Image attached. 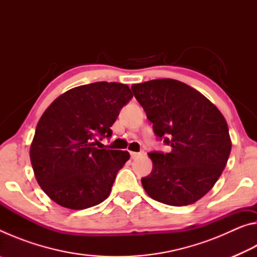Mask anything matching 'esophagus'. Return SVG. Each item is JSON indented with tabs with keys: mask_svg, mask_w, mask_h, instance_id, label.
I'll return each instance as SVG.
<instances>
[{
	"mask_svg": "<svg viewBox=\"0 0 257 257\" xmlns=\"http://www.w3.org/2000/svg\"><path fill=\"white\" fill-rule=\"evenodd\" d=\"M143 155H144V153H143V152H130V156H132L133 160L141 158V156H143Z\"/></svg>",
	"mask_w": 257,
	"mask_h": 257,
	"instance_id": "34e87169",
	"label": "esophagus"
}]
</instances>
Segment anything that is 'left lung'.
<instances>
[{
  "instance_id": "obj_1",
  "label": "left lung",
  "mask_w": 257,
  "mask_h": 257,
  "mask_svg": "<svg viewBox=\"0 0 257 257\" xmlns=\"http://www.w3.org/2000/svg\"><path fill=\"white\" fill-rule=\"evenodd\" d=\"M135 97L153 123L169 153H149L153 170L142 179L151 198L186 206L210 191L231 151L227 121L210 99L175 79H154L132 86Z\"/></svg>"
}]
</instances>
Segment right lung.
Instances as JSON below:
<instances>
[{"label":"right lung","mask_w":257,"mask_h":257,"mask_svg":"<svg viewBox=\"0 0 257 257\" xmlns=\"http://www.w3.org/2000/svg\"><path fill=\"white\" fill-rule=\"evenodd\" d=\"M133 97L129 87L99 81L69 89L43 113L30 145V162L43 191L70 210L108 197L127 151L99 150L96 136L110 137L120 110Z\"/></svg>","instance_id":"right-lung-1"}]
</instances>
